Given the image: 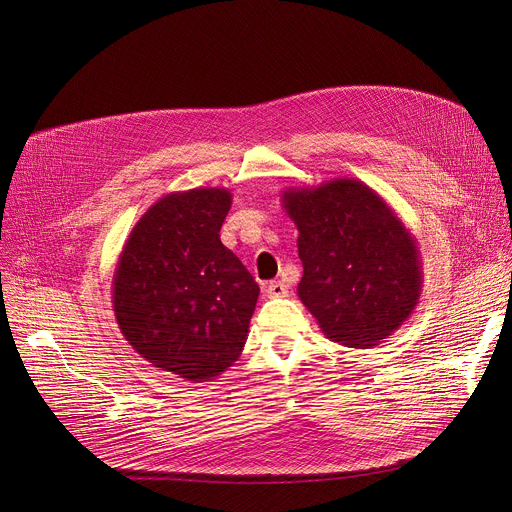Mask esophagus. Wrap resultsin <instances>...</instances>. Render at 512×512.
Returning <instances> with one entry per match:
<instances>
[{
	"instance_id": "1",
	"label": "esophagus",
	"mask_w": 512,
	"mask_h": 512,
	"mask_svg": "<svg viewBox=\"0 0 512 512\" xmlns=\"http://www.w3.org/2000/svg\"><path fill=\"white\" fill-rule=\"evenodd\" d=\"M289 289L282 280H272L266 285V297L268 299H280V297H287Z\"/></svg>"
}]
</instances>
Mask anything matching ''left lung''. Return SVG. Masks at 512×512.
I'll use <instances>...</instances> for the list:
<instances>
[{
	"label": "left lung",
	"mask_w": 512,
	"mask_h": 512,
	"mask_svg": "<svg viewBox=\"0 0 512 512\" xmlns=\"http://www.w3.org/2000/svg\"><path fill=\"white\" fill-rule=\"evenodd\" d=\"M282 207L299 230L297 295L321 331L346 348H374L419 303L421 254L394 209L358 179L291 187Z\"/></svg>",
	"instance_id": "8db88e82"
}]
</instances>
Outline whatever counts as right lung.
I'll use <instances>...</instances> for the list:
<instances>
[{"mask_svg": "<svg viewBox=\"0 0 512 512\" xmlns=\"http://www.w3.org/2000/svg\"><path fill=\"white\" fill-rule=\"evenodd\" d=\"M232 207L223 187L168 193L138 219L113 272V313L154 368L191 382L242 354L258 282L219 240Z\"/></svg>", "mask_w": 512, "mask_h": 512, "instance_id": "1", "label": "right lung"}]
</instances>
